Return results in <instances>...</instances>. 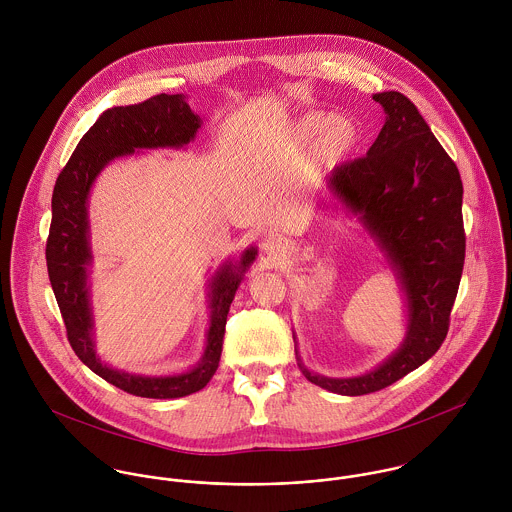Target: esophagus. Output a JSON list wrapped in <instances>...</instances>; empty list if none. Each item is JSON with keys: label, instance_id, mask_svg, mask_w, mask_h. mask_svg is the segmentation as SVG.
Instances as JSON below:
<instances>
[{"label": "esophagus", "instance_id": "obj_1", "mask_svg": "<svg viewBox=\"0 0 512 512\" xmlns=\"http://www.w3.org/2000/svg\"><path fill=\"white\" fill-rule=\"evenodd\" d=\"M262 250L270 256H280L282 252L288 250V240L282 236V234H274V232H268L264 234L262 238Z\"/></svg>", "mask_w": 512, "mask_h": 512}]
</instances>
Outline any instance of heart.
I'll return each instance as SVG.
<instances>
[{"label": "heart", "instance_id": "obj_1", "mask_svg": "<svg viewBox=\"0 0 512 512\" xmlns=\"http://www.w3.org/2000/svg\"><path fill=\"white\" fill-rule=\"evenodd\" d=\"M295 136L301 142L317 138L315 159L319 165H335L359 144L357 124L341 114L325 116L321 112H309L297 120Z\"/></svg>", "mask_w": 512, "mask_h": 512}]
</instances>
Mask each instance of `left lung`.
<instances>
[{
  "label": "left lung",
  "mask_w": 512,
  "mask_h": 512,
  "mask_svg": "<svg viewBox=\"0 0 512 512\" xmlns=\"http://www.w3.org/2000/svg\"><path fill=\"white\" fill-rule=\"evenodd\" d=\"M372 98L384 108V126L365 157L333 169L327 189L384 252L404 295L406 335L388 359L351 378L315 374L295 351L309 382L343 396L382 390L438 353L465 260L455 163L404 94Z\"/></svg>",
  "instance_id": "8db88e82"
}]
</instances>
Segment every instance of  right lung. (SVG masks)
<instances>
[{"mask_svg": "<svg viewBox=\"0 0 512 512\" xmlns=\"http://www.w3.org/2000/svg\"><path fill=\"white\" fill-rule=\"evenodd\" d=\"M203 120L195 114L183 94H157L142 104L116 106L100 114L82 136L69 163L61 171L53 191V219L47 238V270L67 337L76 357L106 382L120 390L142 396L171 400L189 396L207 386L219 368L226 315L244 274L254 264L258 250L246 248L238 260L222 262L209 280L211 323L207 345L197 365L179 374L147 376L106 365L96 355L94 313L90 297V220L88 197L96 177L118 157L140 149H181L195 140Z\"/></svg>", "mask_w": 512, "mask_h": 512, "instance_id": "obj_1", "label": "right lung"}]
</instances>
